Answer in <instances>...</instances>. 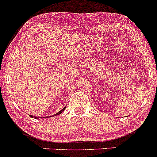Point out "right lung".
Returning a JSON list of instances; mask_svg holds the SVG:
<instances>
[{"label": "right lung", "mask_w": 157, "mask_h": 157, "mask_svg": "<svg viewBox=\"0 0 157 157\" xmlns=\"http://www.w3.org/2000/svg\"><path fill=\"white\" fill-rule=\"evenodd\" d=\"M65 108H66V107H64L63 109H60V110L59 111V112H58L57 113H56V115H54V116H57V115H60V113H62L63 112V111H64V109H65ZM30 117H31V118H36V119H37V118H41V117H35V116H31V115H30ZM48 117H51V116H48Z\"/></svg>", "instance_id": "obj_1"}]
</instances>
